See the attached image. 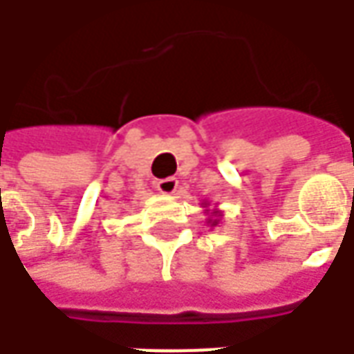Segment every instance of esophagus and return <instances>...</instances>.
<instances>
[{"label":"esophagus","instance_id":"esophagus-1","mask_svg":"<svg viewBox=\"0 0 354 354\" xmlns=\"http://www.w3.org/2000/svg\"><path fill=\"white\" fill-rule=\"evenodd\" d=\"M156 189L161 194H173L177 193V189H179V181L175 177H165V179H160L156 183Z\"/></svg>","mask_w":354,"mask_h":354}]
</instances>
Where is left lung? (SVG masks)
I'll return each mask as SVG.
<instances>
[{
    "label": "left lung",
    "mask_w": 354,
    "mask_h": 354,
    "mask_svg": "<svg viewBox=\"0 0 354 354\" xmlns=\"http://www.w3.org/2000/svg\"><path fill=\"white\" fill-rule=\"evenodd\" d=\"M212 216H220V212L216 210V212H212ZM208 224H212V226H216V224H218V220H212V218H208Z\"/></svg>",
    "instance_id": "obj_1"
}]
</instances>
